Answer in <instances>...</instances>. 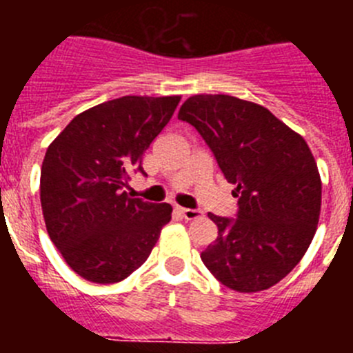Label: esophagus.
Returning <instances> with one entry per match:
<instances>
[{
    "label": "esophagus",
    "instance_id": "34e87169",
    "mask_svg": "<svg viewBox=\"0 0 353 353\" xmlns=\"http://www.w3.org/2000/svg\"><path fill=\"white\" fill-rule=\"evenodd\" d=\"M176 210L182 214L183 219L187 221H192V219H198L201 217V210H196V208H183V207H176Z\"/></svg>",
    "mask_w": 353,
    "mask_h": 353
}]
</instances>
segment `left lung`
<instances>
[{
	"mask_svg": "<svg viewBox=\"0 0 353 353\" xmlns=\"http://www.w3.org/2000/svg\"><path fill=\"white\" fill-rule=\"evenodd\" d=\"M179 120L201 134L239 198L236 219L208 214L219 232L205 267L235 292L270 288L302 260L320 219L310 146L267 108L232 95L189 97Z\"/></svg>",
	"mask_w": 353,
	"mask_h": 353,
	"instance_id": "1",
	"label": "left lung"
}]
</instances>
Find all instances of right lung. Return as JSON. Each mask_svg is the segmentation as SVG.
I'll use <instances>...</instances> for the list:
<instances>
[{
    "instance_id": "right-lung-1",
    "label": "right lung",
    "mask_w": 353,
    "mask_h": 353,
    "mask_svg": "<svg viewBox=\"0 0 353 353\" xmlns=\"http://www.w3.org/2000/svg\"><path fill=\"white\" fill-rule=\"evenodd\" d=\"M180 97L127 95L77 114L49 145L40 203L52 244L76 274L111 285L139 269L157 244L171 205L125 191L129 174L179 105Z\"/></svg>"
}]
</instances>
